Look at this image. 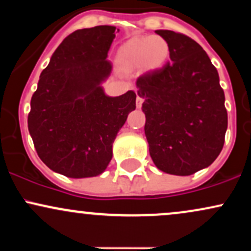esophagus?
I'll return each mask as SVG.
<instances>
[{
	"mask_svg": "<svg viewBox=\"0 0 251 251\" xmlns=\"http://www.w3.org/2000/svg\"><path fill=\"white\" fill-rule=\"evenodd\" d=\"M143 102H144V98L142 97V94L137 93V107H138V108L142 107Z\"/></svg>",
	"mask_w": 251,
	"mask_h": 251,
	"instance_id": "esophagus-1",
	"label": "esophagus"
}]
</instances>
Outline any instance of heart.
I'll use <instances>...</instances> for the list:
<instances>
[{
  "label": "heart",
  "instance_id": "b5f03b06",
  "mask_svg": "<svg viewBox=\"0 0 251 251\" xmlns=\"http://www.w3.org/2000/svg\"><path fill=\"white\" fill-rule=\"evenodd\" d=\"M169 43L162 36H135L118 50L117 61L125 70L154 71L168 60Z\"/></svg>",
  "mask_w": 251,
  "mask_h": 251
}]
</instances>
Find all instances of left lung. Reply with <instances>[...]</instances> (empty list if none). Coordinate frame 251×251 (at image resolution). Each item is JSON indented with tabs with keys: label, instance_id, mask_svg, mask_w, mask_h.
<instances>
[{
	"label": "left lung",
	"instance_id": "left-lung-1",
	"mask_svg": "<svg viewBox=\"0 0 251 251\" xmlns=\"http://www.w3.org/2000/svg\"><path fill=\"white\" fill-rule=\"evenodd\" d=\"M155 33L169 43L171 61L135 82L145 100L150 155L166 174L194 175L211 165L223 149L224 92L217 70L195 40L172 30Z\"/></svg>",
	"mask_w": 251,
	"mask_h": 251
}]
</instances>
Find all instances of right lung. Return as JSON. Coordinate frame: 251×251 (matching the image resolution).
Returning <instances> with one entry per match:
<instances>
[{
  "label": "right lung",
  "instance_id": "obj_1",
  "mask_svg": "<svg viewBox=\"0 0 251 251\" xmlns=\"http://www.w3.org/2000/svg\"><path fill=\"white\" fill-rule=\"evenodd\" d=\"M114 37L113 25L70 34L42 71L31 97L28 129L37 154L66 177L102 174L118 131L135 108L133 91L111 98L100 86L112 71L106 57Z\"/></svg>",
  "mask_w": 251,
  "mask_h": 251
}]
</instances>
